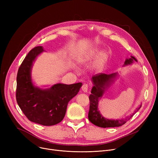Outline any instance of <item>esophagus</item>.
I'll use <instances>...</instances> for the list:
<instances>
[{
    "label": "esophagus",
    "instance_id": "1",
    "mask_svg": "<svg viewBox=\"0 0 158 158\" xmlns=\"http://www.w3.org/2000/svg\"><path fill=\"white\" fill-rule=\"evenodd\" d=\"M88 84H84L83 85H82V92H85V93H86L88 92Z\"/></svg>",
    "mask_w": 158,
    "mask_h": 158
}]
</instances>
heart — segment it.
I'll return each mask as SVG.
<instances>
[{"instance_id": "obj_1", "label": "heart", "mask_w": 158, "mask_h": 158, "mask_svg": "<svg viewBox=\"0 0 158 158\" xmlns=\"http://www.w3.org/2000/svg\"><path fill=\"white\" fill-rule=\"evenodd\" d=\"M98 52V49L97 48H94L90 50V51L87 53V54L83 58V61H87L93 59L94 57H95ZM106 59V54L104 52H101L100 55H99L98 59L97 61L95 63V69L97 70H100L102 69L103 67V66L104 64L105 61Z\"/></svg>"}]
</instances>
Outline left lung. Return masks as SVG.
Returning a JSON list of instances; mask_svg holds the SVG:
<instances>
[{"label": "left lung", "instance_id": "1", "mask_svg": "<svg viewBox=\"0 0 158 158\" xmlns=\"http://www.w3.org/2000/svg\"><path fill=\"white\" fill-rule=\"evenodd\" d=\"M137 60L134 56H131L130 58L126 59L123 66L131 65L134 62H137ZM119 76L118 72L111 74L99 73L94 76L92 77L93 87L89 96L90 101L89 110L88 113V119L94 125L100 127H120L126 123L132 116H133L142 107L141 104L135 111L125 118L122 119H108L104 117L98 110V102L100 101L106 90L108 88L112 82Z\"/></svg>", "mask_w": 158, "mask_h": 158}]
</instances>
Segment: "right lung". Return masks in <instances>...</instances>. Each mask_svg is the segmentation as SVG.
Wrapping results in <instances>:
<instances>
[{"instance_id":"add662e5","label":"right lung","mask_w":158,"mask_h":158,"mask_svg":"<svg viewBox=\"0 0 158 158\" xmlns=\"http://www.w3.org/2000/svg\"><path fill=\"white\" fill-rule=\"evenodd\" d=\"M44 51L42 46L36 47L25 57L16 77V98L30 121L51 126L63 120L69 102L78 94L82 84L57 83L47 88L35 86L31 76L33 63Z\"/></svg>"}]
</instances>
